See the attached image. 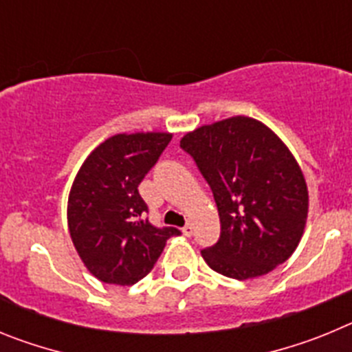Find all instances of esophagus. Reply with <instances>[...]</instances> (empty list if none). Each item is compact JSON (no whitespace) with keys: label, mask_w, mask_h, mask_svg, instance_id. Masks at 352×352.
<instances>
[{"label":"esophagus","mask_w":352,"mask_h":352,"mask_svg":"<svg viewBox=\"0 0 352 352\" xmlns=\"http://www.w3.org/2000/svg\"><path fill=\"white\" fill-rule=\"evenodd\" d=\"M182 232L186 236V238H190V236L194 234V223H190V222L186 223V226L182 229Z\"/></svg>","instance_id":"34e87169"}]
</instances>
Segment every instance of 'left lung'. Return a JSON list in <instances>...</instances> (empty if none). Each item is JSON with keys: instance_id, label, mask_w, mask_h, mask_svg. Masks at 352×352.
<instances>
[{"instance_id": "1", "label": "left lung", "mask_w": 352, "mask_h": 352, "mask_svg": "<svg viewBox=\"0 0 352 352\" xmlns=\"http://www.w3.org/2000/svg\"><path fill=\"white\" fill-rule=\"evenodd\" d=\"M179 146L219 208L220 239L201 250L208 266L248 280L285 263L303 236L309 188L284 141L263 121L232 116L185 133Z\"/></svg>"}]
</instances>
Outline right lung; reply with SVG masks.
<instances>
[{
    "mask_svg": "<svg viewBox=\"0 0 352 352\" xmlns=\"http://www.w3.org/2000/svg\"><path fill=\"white\" fill-rule=\"evenodd\" d=\"M173 133H116L96 146L77 170L68 195L72 243L88 272L105 284L144 278L176 227L151 226L138 186Z\"/></svg>",
    "mask_w": 352,
    "mask_h": 352,
    "instance_id": "right-lung-1",
    "label": "right lung"
}]
</instances>
